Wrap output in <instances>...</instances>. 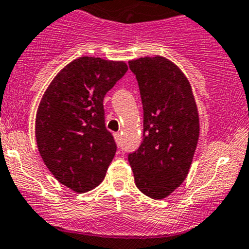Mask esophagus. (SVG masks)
Returning <instances> with one entry per match:
<instances>
[{"instance_id":"1","label":"esophagus","mask_w":249,"mask_h":249,"mask_svg":"<svg viewBox=\"0 0 249 249\" xmlns=\"http://www.w3.org/2000/svg\"><path fill=\"white\" fill-rule=\"evenodd\" d=\"M114 138H115V140H117V141H119L120 140V134H119V132H115V134H114Z\"/></svg>"}]
</instances>
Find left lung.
<instances>
[{
  "label": "left lung",
  "instance_id": "8db88e82",
  "mask_svg": "<svg viewBox=\"0 0 249 249\" xmlns=\"http://www.w3.org/2000/svg\"><path fill=\"white\" fill-rule=\"evenodd\" d=\"M129 67L140 88L143 139L127 160L139 190L163 199L188 176L199 140L198 108L188 78L166 57H140Z\"/></svg>",
  "mask_w": 249,
  "mask_h": 249
}]
</instances>
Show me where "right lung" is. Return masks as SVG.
I'll list each match as a JSON object with an SVG mask.
<instances>
[{"label":"right lung","mask_w":249,"mask_h":249,"mask_svg":"<svg viewBox=\"0 0 249 249\" xmlns=\"http://www.w3.org/2000/svg\"><path fill=\"white\" fill-rule=\"evenodd\" d=\"M126 71L124 61L78 57L55 76L41 98L36 118L39 153L73 192L101 184L113 161L117 145L104 123L103 99Z\"/></svg>","instance_id":"1"}]
</instances>
